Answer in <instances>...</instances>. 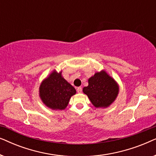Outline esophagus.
<instances>
[{"label": "esophagus", "instance_id": "1", "mask_svg": "<svg viewBox=\"0 0 156 156\" xmlns=\"http://www.w3.org/2000/svg\"><path fill=\"white\" fill-rule=\"evenodd\" d=\"M76 90H77V92L80 94V93H81L82 92V87H77V89H76Z\"/></svg>", "mask_w": 156, "mask_h": 156}]
</instances>
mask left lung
<instances>
[{"label":"left lung","instance_id":"left-lung-1","mask_svg":"<svg viewBox=\"0 0 156 156\" xmlns=\"http://www.w3.org/2000/svg\"><path fill=\"white\" fill-rule=\"evenodd\" d=\"M88 86L83 88L96 108H107L116 100L119 86L105 70L97 72L88 80Z\"/></svg>","mask_w":156,"mask_h":156}]
</instances>
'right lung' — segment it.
<instances>
[{"label":"right lung","instance_id":"1","mask_svg":"<svg viewBox=\"0 0 156 156\" xmlns=\"http://www.w3.org/2000/svg\"><path fill=\"white\" fill-rule=\"evenodd\" d=\"M76 89L62 75V71L53 70L44 79L39 87V96L43 104L52 110H64Z\"/></svg>","mask_w":156,"mask_h":156}]
</instances>
